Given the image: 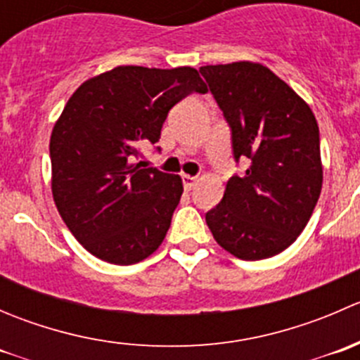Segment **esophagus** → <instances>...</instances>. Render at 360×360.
I'll list each match as a JSON object with an SVG mask.
<instances>
[{"label":"esophagus","mask_w":360,"mask_h":360,"mask_svg":"<svg viewBox=\"0 0 360 360\" xmlns=\"http://www.w3.org/2000/svg\"><path fill=\"white\" fill-rule=\"evenodd\" d=\"M183 184H184V188H186V190H191V188H193L195 184H197V177L188 176V174H184V176H183Z\"/></svg>","instance_id":"34e87169"}]
</instances>
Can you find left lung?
<instances>
[{
  "mask_svg": "<svg viewBox=\"0 0 360 360\" xmlns=\"http://www.w3.org/2000/svg\"><path fill=\"white\" fill-rule=\"evenodd\" d=\"M231 127L242 177L226 184L205 214L217 244L238 259H266L304 230L322 190L319 125L314 111L274 71L238 60L200 68Z\"/></svg>",
  "mask_w": 360,
  "mask_h": 360,
  "instance_id": "obj_1",
  "label": "left lung"
}]
</instances>
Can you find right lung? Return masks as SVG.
<instances>
[{"instance_id": "obj_1", "label": "right lung", "mask_w": 360, "mask_h": 360, "mask_svg": "<svg viewBox=\"0 0 360 360\" xmlns=\"http://www.w3.org/2000/svg\"><path fill=\"white\" fill-rule=\"evenodd\" d=\"M191 92H207L195 68L118 66L83 82L57 118L50 136L53 202L76 240L99 259L139 263L165 238L183 179L136 158Z\"/></svg>"}]
</instances>
